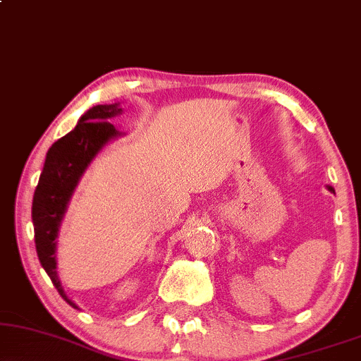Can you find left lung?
<instances>
[{
    "mask_svg": "<svg viewBox=\"0 0 361 361\" xmlns=\"http://www.w3.org/2000/svg\"><path fill=\"white\" fill-rule=\"evenodd\" d=\"M329 190H330V191H334V188H330V186H329Z\"/></svg>",
    "mask_w": 361,
    "mask_h": 361,
    "instance_id": "1",
    "label": "left lung"
}]
</instances>
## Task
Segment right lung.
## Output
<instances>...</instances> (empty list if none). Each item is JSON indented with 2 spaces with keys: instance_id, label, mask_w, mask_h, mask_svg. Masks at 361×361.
Segmentation results:
<instances>
[{
  "instance_id": "1",
  "label": "right lung",
  "mask_w": 361,
  "mask_h": 361,
  "mask_svg": "<svg viewBox=\"0 0 361 361\" xmlns=\"http://www.w3.org/2000/svg\"><path fill=\"white\" fill-rule=\"evenodd\" d=\"M122 112L118 104L89 109L72 132L52 143L32 198L36 251L52 284L71 307L77 305L66 295L56 271V239L67 203L80 176L105 143L118 135L107 118Z\"/></svg>"
}]
</instances>
